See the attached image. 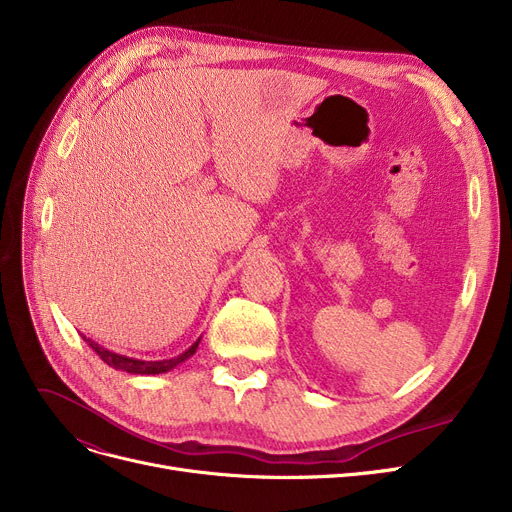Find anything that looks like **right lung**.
Masks as SVG:
<instances>
[{
    "label": "right lung",
    "mask_w": 512,
    "mask_h": 512,
    "mask_svg": "<svg viewBox=\"0 0 512 512\" xmlns=\"http://www.w3.org/2000/svg\"><path fill=\"white\" fill-rule=\"evenodd\" d=\"M83 340L93 348V351L99 355V359L103 363H107L114 369H120V371H126V373H134V375H157V373H166L170 369H174L176 365L184 363L188 357H193L197 346L201 342V338L193 344L188 346L184 353H180L178 357H172V359H164V361H143V359H132V357H126V355H118L114 351H107V348H103L101 344H97L95 340L83 336Z\"/></svg>",
    "instance_id": "right-lung-1"
}]
</instances>
